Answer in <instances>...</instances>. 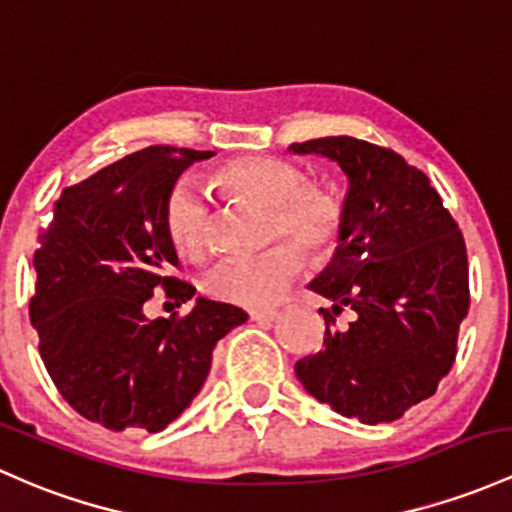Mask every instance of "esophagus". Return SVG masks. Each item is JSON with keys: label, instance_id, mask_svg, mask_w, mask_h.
Segmentation results:
<instances>
[{"label": "esophagus", "instance_id": "esophagus-1", "mask_svg": "<svg viewBox=\"0 0 512 512\" xmlns=\"http://www.w3.org/2000/svg\"><path fill=\"white\" fill-rule=\"evenodd\" d=\"M249 317L254 322H273L278 317L276 307H258V310H251Z\"/></svg>", "mask_w": 512, "mask_h": 512}]
</instances>
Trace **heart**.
Returning a JSON list of instances; mask_svg holds the SVG:
<instances>
[{
  "label": "heart",
  "mask_w": 512,
  "mask_h": 512,
  "mask_svg": "<svg viewBox=\"0 0 512 512\" xmlns=\"http://www.w3.org/2000/svg\"><path fill=\"white\" fill-rule=\"evenodd\" d=\"M214 185L236 200L268 207V236L285 234L307 251H327L342 229V207L329 192L302 185L293 163L280 158H239L217 168ZM168 241L180 256L200 258L210 244L212 210L205 192L190 180L175 185L163 210ZM293 241H280L258 256L219 261L205 276V293L234 305H266L300 271L302 254Z\"/></svg>",
  "instance_id": "heart-1"
}]
</instances>
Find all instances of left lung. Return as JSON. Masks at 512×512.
I'll list each match as a JSON object with an SVG mask.
<instances>
[{"label": "left lung", "instance_id": "obj_1", "mask_svg": "<svg viewBox=\"0 0 512 512\" xmlns=\"http://www.w3.org/2000/svg\"><path fill=\"white\" fill-rule=\"evenodd\" d=\"M290 151L329 158L346 175L337 249L310 290L334 302V315L354 310L344 332L327 324L324 349L295 364L298 381L339 415L393 422L454 364L469 310L464 236L427 175L390 148L324 136Z\"/></svg>", "mask_w": 512, "mask_h": 512}]
</instances>
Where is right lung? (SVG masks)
Here are the masks:
<instances>
[{
	"instance_id": "obj_1",
	"label": "right lung",
	"mask_w": 512,
	"mask_h": 512,
	"mask_svg": "<svg viewBox=\"0 0 512 512\" xmlns=\"http://www.w3.org/2000/svg\"><path fill=\"white\" fill-rule=\"evenodd\" d=\"M212 156L175 146L131 153L60 192L38 236L29 305L38 351L60 395L107 430H166L205 386L219 339L249 317L207 298L180 320L144 312L158 288L175 305L195 298L170 276L178 254L163 210L185 168Z\"/></svg>"
}]
</instances>
